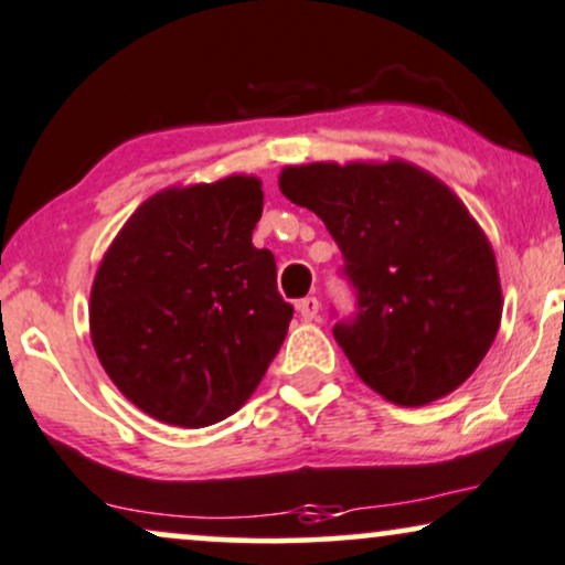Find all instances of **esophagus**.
I'll return each instance as SVG.
<instances>
[{
	"instance_id": "1",
	"label": "esophagus",
	"mask_w": 565,
	"mask_h": 565,
	"mask_svg": "<svg viewBox=\"0 0 565 565\" xmlns=\"http://www.w3.org/2000/svg\"><path fill=\"white\" fill-rule=\"evenodd\" d=\"M297 310H300L305 321H316L318 312H321V302H318L316 297H305V300L297 302Z\"/></svg>"
}]
</instances>
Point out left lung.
Instances as JSON below:
<instances>
[{
	"label": "left lung",
	"instance_id": "left-lung-1",
	"mask_svg": "<svg viewBox=\"0 0 565 565\" xmlns=\"http://www.w3.org/2000/svg\"><path fill=\"white\" fill-rule=\"evenodd\" d=\"M278 186L342 249L358 312L334 339L358 376L403 407L458 390L502 316L492 244L463 202L403 160L284 168Z\"/></svg>",
	"mask_w": 565,
	"mask_h": 565
}]
</instances>
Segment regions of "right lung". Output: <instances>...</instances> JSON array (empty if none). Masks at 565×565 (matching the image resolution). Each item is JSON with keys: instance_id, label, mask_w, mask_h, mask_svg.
<instances>
[{"instance_id": "obj_1", "label": "right lung", "mask_w": 565, "mask_h": 565, "mask_svg": "<svg viewBox=\"0 0 565 565\" xmlns=\"http://www.w3.org/2000/svg\"><path fill=\"white\" fill-rule=\"evenodd\" d=\"M255 175L149 196L102 257L88 329L113 384L147 416L200 429L257 390L287 337L291 308L276 260L257 249Z\"/></svg>"}]
</instances>
